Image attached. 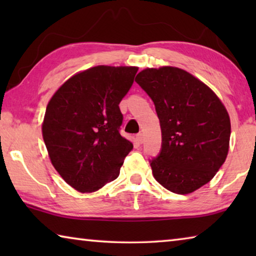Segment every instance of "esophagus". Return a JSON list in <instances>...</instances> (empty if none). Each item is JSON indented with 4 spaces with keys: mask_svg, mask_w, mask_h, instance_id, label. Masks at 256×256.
Listing matches in <instances>:
<instances>
[{
    "mask_svg": "<svg viewBox=\"0 0 256 256\" xmlns=\"http://www.w3.org/2000/svg\"><path fill=\"white\" fill-rule=\"evenodd\" d=\"M136 141L138 142V144H144V134H142V133H138V136H136Z\"/></svg>",
    "mask_w": 256,
    "mask_h": 256,
    "instance_id": "obj_1",
    "label": "esophagus"
}]
</instances>
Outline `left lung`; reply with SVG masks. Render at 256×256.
<instances>
[{"label":"left lung","instance_id":"8db88e82","mask_svg":"<svg viewBox=\"0 0 256 256\" xmlns=\"http://www.w3.org/2000/svg\"><path fill=\"white\" fill-rule=\"evenodd\" d=\"M136 81L152 99L162 128V152L151 160L164 188L190 194L214 178L227 158L230 118L201 80L175 66L146 68Z\"/></svg>","mask_w":256,"mask_h":256}]
</instances>
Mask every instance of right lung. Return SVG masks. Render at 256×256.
I'll list each match as a JSON object with an SVG mask.
<instances>
[{
    "label": "right lung",
    "mask_w": 256,
    "mask_h": 256,
    "mask_svg": "<svg viewBox=\"0 0 256 256\" xmlns=\"http://www.w3.org/2000/svg\"><path fill=\"white\" fill-rule=\"evenodd\" d=\"M138 68L98 66L72 76L47 104L42 124L50 162L66 183L92 193L116 180L133 149L120 134V102Z\"/></svg>",
    "instance_id": "add662e5"
}]
</instances>
